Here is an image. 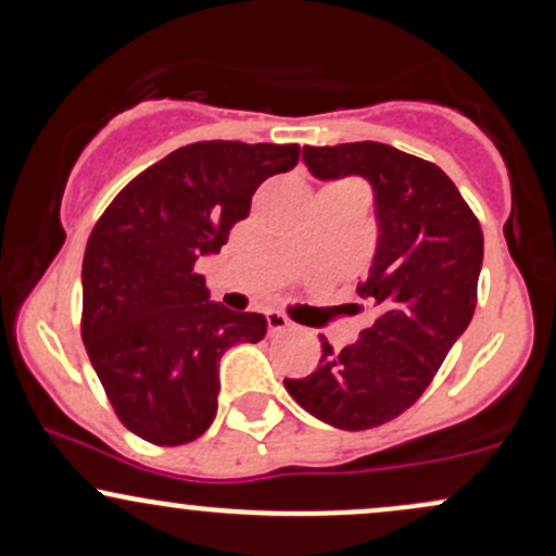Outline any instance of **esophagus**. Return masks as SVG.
<instances>
[{"instance_id": "obj_1", "label": "esophagus", "mask_w": 556, "mask_h": 556, "mask_svg": "<svg viewBox=\"0 0 556 556\" xmlns=\"http://www.w3.org/2000/svg\"><path fill=\"white\" fill-rule=\"evenodd\" d=\"M266 324H269V334H285L290 329V318L279 311H266Z\"/></svg>"}]
</instances>
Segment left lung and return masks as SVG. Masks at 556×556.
Masks as SVG:
<instances>
[{
  "label": "left lung",
  "mask_w": 556,
  "mask_h": 556,
  "mask_svg": "<svg viewBox=\"0 0 556 556\" xmlns=\"http://www.w3.org/2000/svg\"><path fill=\"white\" fill-rule=\"evenodd\" d=\"M303 162L316 180L363 177L371 185L379 238L358 295L374 305L376 321L342 350L318 334L316 371L285 379V387L324 424L366 431L405 413L468 329L483 232L437 164L394 146H305Z\"/></svg>",
  "instance_id": "obj_1"
}]
</instances>
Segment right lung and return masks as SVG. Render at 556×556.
Returning <instances> with one entry per match:
<instances>
[{
	"instance_id": "add662e5",
	"label": "right lung",
	"mask_w": 556,
	"mask_h": 556,
	"mask_svg": "<svg viewBox=\"0 0 556 556\" xmlns=\"http://www.w3.org/2000/svg\"><path fill=\"white\" fill-rule=\"evenodd\" d=\"M298 143L201 140L132 180L96 222L83 256V342L114 413L151 444H188L212 426L219 361L258 342L266 318L208 300L195 261L219 253L266 177Z\"/></svg>"
}]
</instances>
